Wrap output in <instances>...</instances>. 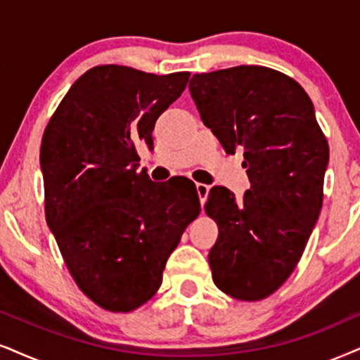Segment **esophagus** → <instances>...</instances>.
<instances>
[{
    "mask_svg": "<svg viewBox=\"0 0 360 360\" xmlns=\"http://www.w3.org/2000/svg\"><path fill=\"white\" fill-rule=\"evenodd\" d=\"M195 191H198L199 201H201V204L206 202V199H207V194H209V186H206V184H201V183H198V184H195Z\"/></svg>",
    "mask_w": 360,
    "mask_h": 360,
    "instance_id": "obj_1",
    "label": "esophagus"
}]
</instances>
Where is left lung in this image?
Instances as JSON below:
<instances>
[{
    "label": "left lung",
    "instance_id": "obj_1",
    "mask_svg": "<svg viewBox=\"0 0 360 360\" xmlns=\"http://www.w3.org/2000/svg\"><path fill=\"white\" fill-rule=\"evenodd\" d=\"M204 124L227 154L244 151L251 188L214 186L204 211L219 236L212 281L238 301L269 297L301 261L324 199L329 143L297 81L266 66L201 72L189 81Z\"/></svg>",
    "mask_w": 360,
    "mask_h": 360
}]
</instances>
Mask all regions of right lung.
<instances>
[{
  "label": "right lung",
  "instance_id": "right-lung-1",
  "mask_svg": "<svg viewBox=\"0 0 360 360\" xmlns=\"http://www.w3.org/2000/svg\"><path fill=\"white\" fill-rule=\"evenodd\" d=\"M189 76L94 66L44 129L46 222L76 285L104 311H136L158 292L167 257L201 212L193 181L177 188L136 171V148H153L156 120Z\"/></svg>",
  "mask_w": 360,
  "mask_h": 360
}]
</instances>
